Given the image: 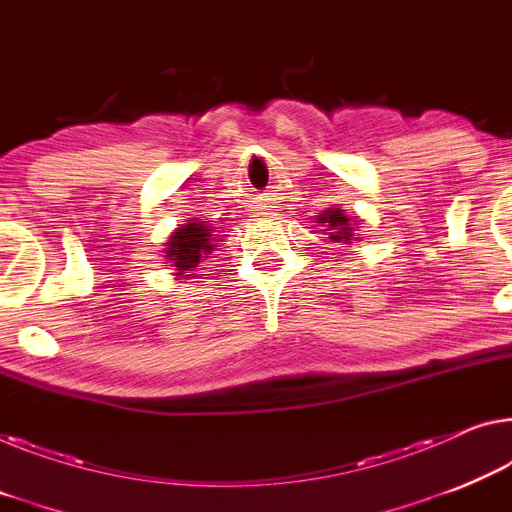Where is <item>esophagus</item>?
Segmentation results:
<instances>
[{
	"label": "esophagus",
	"instance_id": "1",
	"mask_svg": "<svg viewBox=\"0 0 512 512\" xmlns=\"http://www.w3.org/2000/svg\"><path fill=\"white\" fill-rule=\"evenodd\" d=\"M258 212H267V208H270V206H267V203L265 201H256V206H254Z\"/></svg>",
	"mask_w": 512,
	"mask_h": 512
}]
</instances>
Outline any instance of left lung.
<instances>
[{
	"mask_svg": "<svg viewBox=\"0 0 512 512\" xmlns=\"http://www.w3.org/2000/svg\"><path fill=\"white\" fill-rule=\"evenodd\" d=\"M316 224L322 226V231H327L329 240L341 242V245H352L355 231L359 229L357 224H352V217L345 215L341 208H327L316 217Z\"/></svg>",
	"mask_w": 512,
	"mask_h": 512,
	"instance_id": "1",
	"label": "left lung"
}]
</instances>
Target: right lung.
Here are the masks:
<instances>
[{
	"instance_id": "obj_1",
	"label": "right lung",
	"mask_w": 512,
	"mask_h": 512,
	"mask_svg": "<svg viewBox=\"0 0 512 512\" xmlns=\"http://www.w3.org/2000/svg\"><path fill=\"white\" fill-rule=\"evenodd\" d=\"M215 229L201 219H187V224H180L171 233V238L164 242V261L171 265V270L178 279H192V272L199 270V265L215 254L219 247Z\"/></svg>"
}]
</instances>
